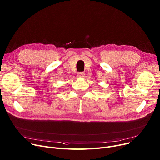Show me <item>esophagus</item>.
Here are the masks:
<instances>
[{
  "label": "esophagus",
  "instance_id": "esophagus-1",
  "mask_svg": "<svg viewBox=\"0 0 160 160\" xmlns=\"http://www.w3.org/2000/svg\"><path fill=\"white\" fill-rule=\"evenodd\" d=\"M83 75H84V73H83V72H78V73L77 74L78 77H83Z\"/></svg>",
  "mask_w": 160,
  "mask_h": 160
}]
</instances>
